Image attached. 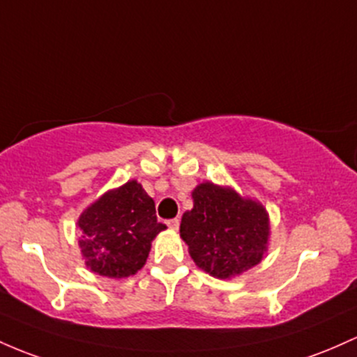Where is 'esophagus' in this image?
<instances>
[{
	"instance_id": "obj_1",
	"label": "esophagus",
	"mask_w": 357,
	"mask_h": 357,
	"mask_svg": "<svg viewBox=\"0 0 357 357\" xmlns=\"http://www.w3.org/2000/svg\"><path fill=\"white\" fill-rule=\"evenodd\" d=\"M167 227L172 230H178L179 229V218H171V220H167Z\"/></svg>"
}]
</instances>
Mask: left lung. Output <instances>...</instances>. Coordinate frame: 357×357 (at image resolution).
Returning <instances> with one entry per match:
<instances>
[{
    "instance_id": "1",
    "label": "left lung",
    "mask_w": 357,
    "mask_h": 357,
    "mask_svg": "<svg viewBox=\"0 0 357 357\" xmlns=\"http://www.w3.org/2000/svg\"><path fill=\"white\" fill-rule=\"evenodd\" d=\"M191 197L193 208L183 213L179 232L199 269L227 280L259 264L269 241V217L259 202L210 181Z\"/></svg>"
}]
</instances>
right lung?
<instances>
[{
  "label": "right lung",
  "instance_id": "obj_1",
  "mask_svg": "<svg viewBox=\"0 0 357 357\" xmlns=\"http://www.w3.org/2000/svg\"><path fill=\"white\" fill-rule=\"evenodd\" d=\"M79 248L93 273L128 278L146 264L151 244L166 229L155 217L154 199L135 179L103 197L79 215Z\"/></svg>",
  "mask_w": 357,
  "mask_h": 357
}]
</instances>
